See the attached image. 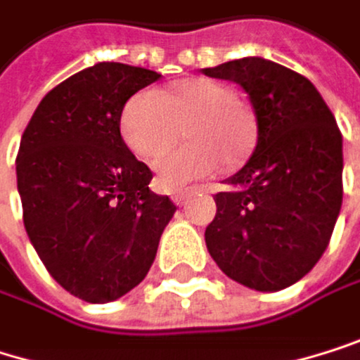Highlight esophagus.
<instances>
[{
  "mask_svg": "<svg viewBox=\"0 0 360 360\" xmlns=\"http://www.w3.org/2000/svg\"><path fill=\"white\" fill-rule=\"evenodd\" d=\"M192 196V190H176L172 192V202L174 205H186Z\"/></svg>",
  "mask_w": 360,
  "mask_h": 360,
  "instance_id": "34e87169",
  "label": "esophagus"
}]
</instances>
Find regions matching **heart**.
I'll use <instances>...</instances> for the list:
<instances>
[{
  "label": "heart",
  "mask_w": 360,
  "mask_h": 360,
  "mask_svg": "<svg viewBox=\"0 0 360 360\" xmlns=\"http://www.w3.org/2000/svg\"><path fill=\"white\" fill-rule=\"evenodd\" d=\"M188 145L159 153L181 134ZM254 119L237 104V96L224 83L192 79L172 87L139 91L121 112V136L141 160H153L158 181L172 192L217 170L221 158L237 164L254 143Z\"/></svg>",
  "instance_id": "obj_1"
}]
</instances>
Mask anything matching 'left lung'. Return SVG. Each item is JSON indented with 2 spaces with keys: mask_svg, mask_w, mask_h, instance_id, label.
<instances>
[{
  "mask_svg": "<svg viewBox=\"0 0 360 360\" xmlns=\"http://www.w3.org/2000/svg\"><path fill=\"white\" fill-rule=\"evenodd\" d=\"M202 74L241 85L258 123L252 158L215 194L207 250L248 288H288L314 269L335 228L344 196L342 132L318 89L290 68L243 57Z\"/></svg>",
  "mask_w": 360,
  "mask_h": 360,
  "instance_id": "left-lung-1",
  "label": "left lung"
}]
</instances>
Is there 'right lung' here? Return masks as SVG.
Listing matches in <instances>:
<instances>
[{
    "label": "right lung",
    "instance_id": "obj_1",
    "mask_svg": "<svg viewBox=\"0 0 360 360\" xmlns=\"http://www.w3.org/2000/svg\"><path fill=\"white\" fill-rule=\"evenodd\" d=\"M162 74L115 61L76 72L38 104L20 139L16 186L32 245L61 288L108 303L149 273L176 207L121 139V112Z\"/></svg>",
    "mask_w": 360,
    "mask_h": 360
}]
</instances>
